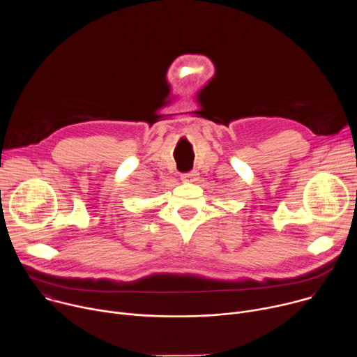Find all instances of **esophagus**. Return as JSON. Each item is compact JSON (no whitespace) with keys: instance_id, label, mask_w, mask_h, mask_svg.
Wrapping results in <instances>:
<instances>
[{"instance_id":"34e87169","label":"esophagus","mask_w":357,"mask_h":357,"mask_svg":"<svg viewBox=\"0 0 357 357\" xmlns=\"http://www.w3.org/2000/svg\"><path fill=\"white\" fill-rule=\"evenodd\" d=\"M196 176H197V174H196L195 171H190V172L182 174V175H181V179H182L183 182H193V181L196 179Z\"/></svg>"}]
</instances>
